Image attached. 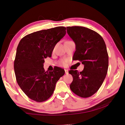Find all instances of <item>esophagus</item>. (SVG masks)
<instances>
[{"label":"esophagus","mask_w":125,"mask_h":125,"mask_svg":"<svg viewBox=\"0 0 125 125\" xmlns=\"http://www.w3.org/2000/svg\"><path fill=\"white\" fill-rule=\"evenodd\" d=\"M64 71H65V73L66 74H68V71L67 70H64Z\"/></svg>","instance_id":"esophagus-1"}]
</instances>
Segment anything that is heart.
<instances>
[{
	"label": "heart",
	"mask_w": 125,
	"mask_h": 125,
	"mask_svg": "<svg viewBox=\"0 0 125 125\" xmlns=\"http://www.w3.org/2000/svg\"><path fill=\"white\" fill-rule=\"evenodd\" d=\"M66 63H67V61L65 60V59H63V60H62L61 61L60 63H59V64H60L61 66H64L66 64Z\"/></svg>",
	"instance_id": "b5f03b06"
}]
</instances>
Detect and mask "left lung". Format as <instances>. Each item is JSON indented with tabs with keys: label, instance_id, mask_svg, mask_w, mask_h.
Listing matches in <instances>:
<instances>
[{
	"label": "left lung",
	"instance_id": "1",
	"mask_svg": "<svg viewBox=\"0 0 125 125\" xmlns=\"http://www.w3.org/2000/svg\"><path fill=\"white\" fill-rule=\"evenodd\" d=\"M67 32L76 45L73 59L84 65L82 72L69 71L73 77L70 89L80 97H90L99 90L107 75L108 55L106 45L99 33L88 28L67 27Z\"/></svg>",
	"mask_w": 125,
	"mask_h": 125
}]
</instances>
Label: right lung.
<instances>
[{
	"label": "right lung",
	"mask_w": 125,
	"mask_h": 125,
	"mask_svg": "<svg viewBox=\"0 0 125 125\" xmlns=\"http://www.w3.org/2000/svg\"><path fill=\"white\" fill-rule=\"evenodd\" d=\"M66 30V27L59 26L38 31L23 37L18 44L14 62L16 80L25 94L34 101L48 99L57 82L64 75V70L59 67L45 72L43 63L45 58L51 57Z\"/></svg>",
	"instance_id": "1"
}]
</instances>
